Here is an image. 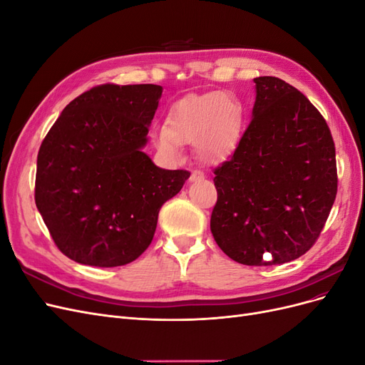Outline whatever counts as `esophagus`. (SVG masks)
<instances>
[{
    "mask_svg": "<svg viewBox=\"0 0 365 365\" xmlns=\"http://www.w3.org/2000/svg\"><path fill=\"white\" fill-rule=\"evenodd\" d=\"M204 178H205V175H204V172H201V170H193L192 175H190V180H192V181H201V180H204Z\"/></svg>",
    "mask_w": 365,
    "mask_h": 365,
    "instance_id": "obj_1",
    "label": "esophagus"
}]
</instances>
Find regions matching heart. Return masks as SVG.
Returning a JSON list of instances; mask_svg holds the SVG:
<instances>
[{
  "mask_svg": "<svg viewBox=\"0 0 365 365\" xmlns=\"http://www.w3.org/2000/svg\"><path fill=\"white\" fill-rule=\"evenodd\" d=\"M240 111L225 94L190 96L176 102L168 114L165 126L157 132L160 149L176 153L180 141L192 143L208 161L225 158L239 134Z\"/></svg>",
  "mask_w": 365,
  "mask_h": 365,
  "instance_id": "b5f03b06",
  "label": "heart"
}]
</instances>
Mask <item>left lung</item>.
Here are the masks:
<instances>
[{
    "mask_svg": "<svg viewBox=\"0 0 365 365\" xmlns=\"http://www.w3.org/2000/svg\"><path fill=\"white\" fill-rule=\"evenodd\" d=\"M256 82L252 118L230 160L215 169L213 237L250 267L295 260L312 248L332 210L335 143L309 98L279 77Z\"/></svg>",
    "mask_w": 365,
    "mask_h": 365,
    "instance_id": "1",
    "label": "left lung"
}]
</instances>
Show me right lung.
Here are the masks:
<instances>
[{
    "mask_svg": "<svg viewBox=\"0 0 365 365\" xmlns=\"http://www.w3.org/2000/svg\"><path fill=\"white\" fill-rule=\"evenodd\" d=\"M160 85L103 83L71 101L38 152L35 202L68 259L113 268L134 262L155 235L161 205L189 170L157 168L148 143Z\"/></svg>",
    "mask_w": 365,
    "mask_h": 365,
    "instance_id": "1",
    "label": "right lung"
}]
</instances>
